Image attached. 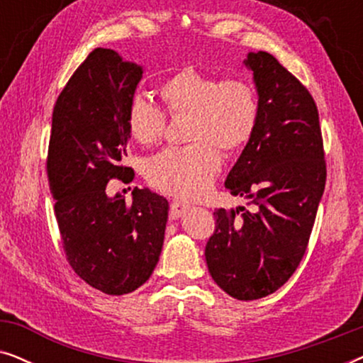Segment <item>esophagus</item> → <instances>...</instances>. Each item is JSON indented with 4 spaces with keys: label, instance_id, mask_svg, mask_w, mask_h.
Segmentation results:
<instances>
[{
    "label": "esophagus",
    "instance_id": "34e87169",
    "mask_svg": "<svg viewBox=\"0 0 363 363\" xmlns=\"http://www.w3.org/2000/svg\"><path fill=\"white\" fill-rule=\"evenodd\" d=\"M188 210V205L183 201H178V200H173L170 203V216L173 220H177V218H180L183 213Z\"/></svg>",
    "mask_w": 363,
    "mask_h": 363
}]
</instances>
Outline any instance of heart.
I'll list each match as a JSON object with an SVG mask.
<instances>
[{"mask_svg": "<svg viewBox=\"0 0 363 363\" xmlns=\"http://www.w3.org/2000/svg\"><path fill=\"white\" fill-rule=\"evenodd\" d=\"M163 108L143 96L132 97L125 112L130 135L142 145H155L165 135L167 116L186 117L185 147L167 148L147 163V180L155 190L178 198L208 191L221 170V153L241 150L255 135L259 101L241 77L185 67L158 87Z\"/></svg>", "mask_w": 363, "mask_h": 363, "instance_id": "obj_1", "label": "heart"}]
</instances>
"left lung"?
<instances>
[{"label": "left lung", "instance_id": "left-lung-1", "mask_svg": "<svg viewBox=\"0 0 363 363\" xmlns=\"http://www.w3.org/2000/svg\"><path fill=\"white\" fill-rule=\"evenodd\" d=\"M259 94V122L226 178L245 206L215 210L206 242L208 271L240 301H255L284 286L306 255L327 168L314 97L269 52H250Z\"/></svg>", "mask_w": 363, "mask_h": 363}]
</instances>
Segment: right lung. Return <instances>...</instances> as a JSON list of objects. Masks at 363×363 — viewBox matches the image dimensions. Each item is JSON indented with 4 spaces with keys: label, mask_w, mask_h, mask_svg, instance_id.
<instances>
[{
    "label": "right lung",
    "mask_w": 363,
    "mask_h": 363,
    "mask_svg": "<svg viewBox=\"0 0 363 363\" xmlns=\"http://www.w3.org/2000/svg\"><path fill=\"white\" fill-rule=\"evenodd\" d=\"M142 67L97 48L59 94L52 111L46 172L66 261L94 289L108 296L135 291L160 257L168 201L133 188L108 198L107 183L132 182L123 165L125 112Z\"/></svg>",
    "instance_id": "obj_1"
}]
</instances>
